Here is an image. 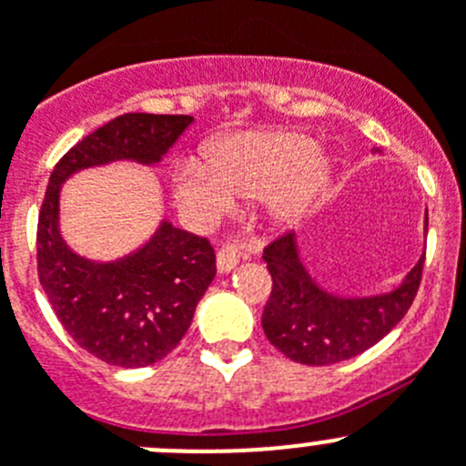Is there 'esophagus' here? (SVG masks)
I'll list each match as a JSON object with an SVG mask.
<instances>
[{
  "label": "esophagus",
  "mask_w": 466,
  "mask_h": 466,
  "mask_svg": "<svg viewBox=\"0 0 466 466\" xmlns=\"http://www.w3.org/2000/svg\"><path fill=\"white\" fill-rule=\"evenodd\" d=\"M241 258H243V253L238 250L237 246H223V248H218V255H216V267H218L220 273H228V271H232L238 262H241Z\"/></svg>",
  "instance_id": "1"
}]
</instances>
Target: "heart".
Returning <instances> with one entry per match:
<instances>
[{"label": "heart", "instance_id": "obj_1", "mask_svg": "<svg viewBox=\"0 0 466 466\" xmlns=\"http://www.w3.org/2000/svg\"><path fill=\"white\" fill-rule=\"evenodd\" d=\"M321 181L324 160L308 135L248 130L213 147L207 163H186L179 172V195L207 218L228 211L234 198H259L268 218L285 225L310 208Z\"/></svg>", "mask_w": 466, "mask_h": 466}]
</instances>
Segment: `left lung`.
Instances as JSON below:
<instances>
[{"instance_id": "left-lung-1", "label": "left lung", "mask_w": 466, "mask_h": 466, "mask_svg": "<svg viewBox=\"0 0 466 466\" xmlns=\"http://www.w3.org/2000/svg\"><path fill=\"white\" fill-rule=\"evenodd\" d=\"M264 262L273 280L262 312L268 342L297 363L333 365L370 350L407 315L423 278L425 255L398 289L368 299H340L319 289L299 259L294 232L273 238L264 248Z\"/></svg>"}]
</instances>
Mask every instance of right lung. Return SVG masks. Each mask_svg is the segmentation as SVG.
Listing matches in <instances>:
<instances>
[{"label": "right lung", "instance_id": "add662e5", "mask_svg": "<svg viewBox=\"0 0 466 466\" xmlns=\"http://www.w3.org/2000/svg\"><path fill=\"white\" fill-rule=\"evenodd\" d=\"M190 124L188 115L128 112L82 137L50 174L38 213V280L64 331L110 365L145 368L179 345L216 276V253L207 237L163 223L145 248L119 262L77 258L56 229L59 188L91 165L158 163Z\"/></svg>", "mask_w": 466, "mask_h": 466}]
</instances>
